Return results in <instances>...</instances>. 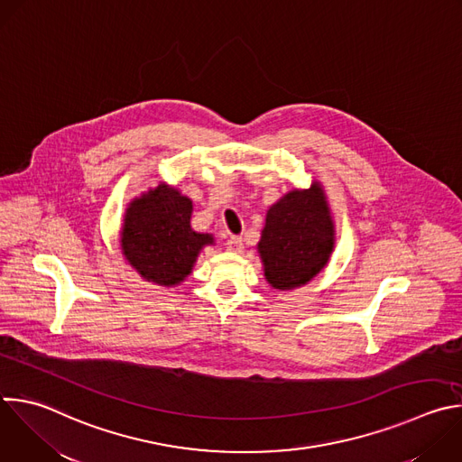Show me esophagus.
Instances as JSON below:
<instances>
[{"instance_id": "esophagus-1", "label": "esophagus", "mask_w": 462, "mask_h": 462, "mask_svg": "<svg viewBox=\"0 0 462 462\" xmlns=\"http://www.w3.org/2000/svg\"><path fill=\"white\" fill-rule=\"evenodd\" d=\"M226 250L234 252V254L243 252V237L241 236H230L228 241H226Z\"/></svg>"}]
</instances>
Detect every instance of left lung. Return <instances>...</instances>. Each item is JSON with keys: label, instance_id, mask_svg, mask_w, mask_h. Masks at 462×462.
Wrapping results in <instances>:
<instances>
[{"label": "left lung", "instance_id": "1", "mask_svg": "<svg viewBox=\"0 0 462 462\" xmlns=\"http://www.w3.org/2000/svg\"><path fill=\"white\" fill-rule=\"evenodd\" d=\"M257 246L273 288L290 290L316 277L334 248V225L321 187L293 190L275 203Z\"/></svg>", "mask_w": 462, "mask_h": 462}]
</instances>
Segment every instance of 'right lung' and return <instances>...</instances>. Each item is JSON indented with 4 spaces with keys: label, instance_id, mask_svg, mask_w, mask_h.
Segmentation results:
<instances>
[{
    "label": "right lung",
    "instance_id": "add662e5",
    "mask_svg": "<svg viewBox=\"0 0 462 462\" xmlns=\"http://www.w3.org/2000/svg\"><path fill=\"white\" fill-rule=\"evenodd\" d=\"M190 214L192 201L165 185L130 203L121 248L144 279L171 286L190 273L201 246L212 243L190 228Z\"/></svg>",
    "mask_w": 462,
    "mask_h": 462
}]
</instances>
